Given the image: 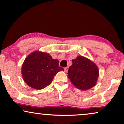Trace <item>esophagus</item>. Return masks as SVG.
Instances as JSON below:
<instances>
[{"mask_svg":"<svg viewBox=\"0 0 124 124\" xmlns=\"http://www.w3.org/2000/svg\"><path fill=\"white\" fill-rule=\"evenodd\" d=\"M68 67H65V68H64V71L65 72H68Z\"/></svg>","mask_w":124,"mask_h":124,"instance_id":"1","label":"esophagus"}]
</instances>
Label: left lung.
<instances>
[{
	"mask_svg": "<svg viewBox=\"0 0 124 124\" xmlns=\"http://www.w3.org/2000/svg\"><path fill=\"white\" fill-rule=\"evenodd\" d=\"M68 77L72 83L81 90H87L96 85L99 76L97 67L89 59L78 56L72 60Z\"/></svg>",
	"mask_w": 124,
	"mask_h": 124,
	"instance_id": "1",
	"label": "left lung"
}]
</instances>
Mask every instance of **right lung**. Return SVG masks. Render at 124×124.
Instances as JSON below:
<instances>
[{
  "label": "right lung",
  "instance_id": "1",
  "mask_svg": "<svg viewBox=\"0 0 124 124\" xmlns=\"http://www.w3.org/2000/svg\"><path fill=\"white\" fill-rule=\"evenodd\" d=\"M60 70L58 60L53 59L49 54L33 52L25 59L22 66L23 79L30 87L41 89L50 84L54 76Z\"/></svg>",
  "mask_w": 124,
  "mask_h": 124
}]
</instances>
